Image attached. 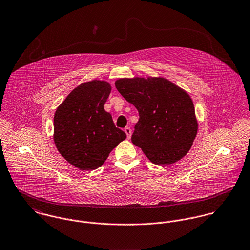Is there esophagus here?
I'll use <instances>...</instances> for the list:
<instances>
[{
	"label": "esophagus",
	"instance_id": "esophagus-1",
	"mask_svg": "<svg viewBox=\"0 0 250 250\" xmlns=\"http://www.w3.org/2000/svg\"><path fill=\"white\" fill-rule=\"evenodd\" d=\"M125 134H126L127 139H130V137H131V133H132L131 129H130L129 127H125Z\"/></svg>",
	"mask_w": 250,
	"mask_h": 250
}]
</instances>
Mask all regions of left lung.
Wrapping results in <instances>:
<instances>
[{
	"label": "left lung",
	"mask_w": 250,
	"mask_h": 250,
	"mask_svg": "<svg viewBox=\"0 0 250 250\" xmlns=\"http://www.w3.org/2000/svg\"><path fill=\"white\" fill-rule=\"evenodd\" d=\"M115 86L138 110L131 141L152 163L169 165L186 155L197 124L185 91L162 78L121 79Z\"/></svg>",
	"instance_id": "1"
}]
</instances>
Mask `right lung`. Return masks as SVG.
Instances as JSON below:
<instances>
[{
    "label": "right lung",
    "instance_id": "add662e5",
    "mask_svg": "<svg viewBox=\"0 0 250 250\" xmlns=\"http://www.w3.org/2000/svg\"><path fill=\"white\" fill-rule=\"evenodd\" d=\"M111 86L92 81L74 89L58 106L54 119V139L60 154L80 169H95L112 149L126 138L116 127L104 104Z\"/></svg>",
    "mask_w": 250,
    "mask_h": 250
}]
</instances>
